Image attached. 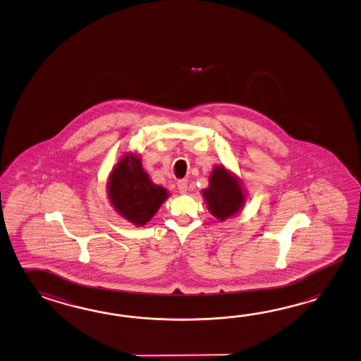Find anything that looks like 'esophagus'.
<instances>
[{
    "label": "esophagus",
    "instance_id": "esophagus-1",
    "mask_svg": "<svg viewBox=\"0 0 361 361\" xmlns=\"http://www.w3.org/2000/svg\"><path fill=\"white\" fill-rule=\"evenodd\" d=\"M177 189L181 194H185L188 190V180H178L177 181Z\"/></svg>",
    "mask_w": 361,
    "mask_h": 361
}]
</instances>
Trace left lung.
Wrapping results in <instances>:
<instances>
[{
    "label": "left lung",
    "mask_w": 361,
    "mask_h": 361,
    "mask_svg": "<svg viewBox=\"0 0 361 361\" xmlns=\"http://www.w3.org/2000/svg\"><path fill=\"white\" fill-rule=\"evenodd\" d=\"M209 212L219 221L235 216L247 200V190L240 177L224 164L215 166L209 176V186L202 190Z\"/></svg>",
    "instance_id": "obj_1"
}]
</instances>
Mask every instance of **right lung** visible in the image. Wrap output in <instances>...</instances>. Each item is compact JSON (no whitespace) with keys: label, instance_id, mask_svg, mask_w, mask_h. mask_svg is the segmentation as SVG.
<instances>
[{"label":"right lung","instance_id":"obj_1","mask_svg":"<svg viewBox=\"0 0 361 361\" xmlns=\"http://www.w3.org/2000/svg\"><path fill=\"white\" fill-rule=\"evenodd\" d=\"M106 194L112 209L130 224L144 226L167 200L169 192L154 184L138 152L121 155L107 177Z\"/></svg>","mask_w":361,"mask_h":361}]
</instances>
